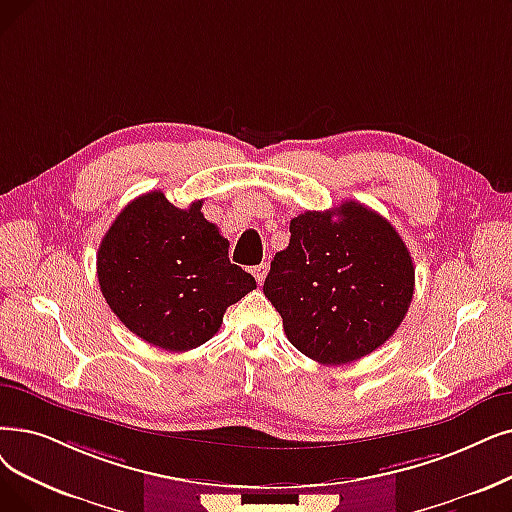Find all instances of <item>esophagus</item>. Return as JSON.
<instances>
[{
  "label": "esophagus",
  "mask_w": 512,
  "mask_h": 512,
  "mask_svg": "<svg viewBox=\"0 0 512 512\" xmlns=\"http://www.w3.org/2000/svg\"><path fill=\"white\" fill-rule=\"evenodd\" d=\"M268 270H270V265H268V263H259V265H255V268H253V276H255L257 284H263L265 276H268Z\"/></svg>",
  "instance_id": "obj_1"
}]
</instances>
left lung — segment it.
Here are the masks:
<instances>
[{
    "instance_id": "8db88e82",
    "label": "left lung",
    "mask_w": 512,
    "mask_h": 512,
    "mask_svg": "<svg viewBox=\"0 0 512 512\" xmlns=\"http://www.w3.org/2000/svg\"><path fill=\"white\" fill-rule=\"evenodd\" d=\"M263 295L301 353L341 366L379 349L404 322L414 265L383 215L349 201L291 219V242L276 253Z\"/></svg>"
}]
</instances>
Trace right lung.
<instances>
[{"label": "right lung", "mask_w": 512, "mask_h": 512, "mask_svg": "<svg viewBox=\"0 0 512 512\" xmlns=\"http://www.w3.org/2000/svg\"><path fill=\"white\" fill-rule=\"evenodd\" d=\"M171 205L161 190L138 196L113 221L98 249L100 291L142 341L167 351L207 343L226 309L257 288L230 263V242L201 213Z\"/></svg>", "instance_id": "1"}]
</instances>
